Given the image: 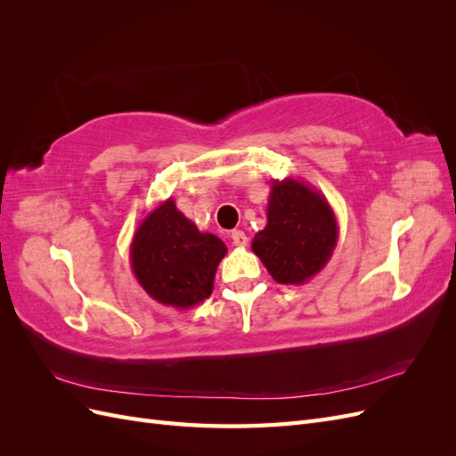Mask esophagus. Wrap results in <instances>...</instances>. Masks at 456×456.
Returning <instances> with one entry per match:
<instances>
[{"instance_id":"34e87169","label":"esophagus","mask_w":456,"mask_h":456,"mask_svg":"<svg viewBox=\"0 0 456 456\" xmlns=\"http://www.w3.org/2000/svg\"><path fill=\"white\" fill-rule=\"evenodd\" d=\"M230 238H232V243L236 245V247H245L247 241H249V240H247L243 230H233V232L230 233Z\"/></svg>"}]
</instances>
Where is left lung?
<instances>
[{
	"label": "left lung",
	"mask_w": 456,
	"mask_h": 456,
	"mask_svg": "<svg viewBox=\"0 0 456 456\" xmlns=\"http://www.w3.org/2000/svg\"><path fill=\"white\" fill-rule=\"evenodd\" d=\"M266 218L251 249L275 281L302 285L323 270L338 240L337 216L323 194L298 178L272 181Z\"/></svg>",
	"instance_id": "left-lung-1"
}]
</instances>
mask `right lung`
Listing matches in <instances>:
<instances>
[{"instance_id": "1", "label": "right lung", "mask_w": 456, "mask_h": 456, "mask_svg": "<svg viewBox=\"0 0 456 456\" xmlns=\"http://www.w3.org/2000/svg\"><path fill=\"white\" fill-rule=\"evenodd\" d=\"M224 241L161 201L136 228L131 241V268L136 281L159 305L194 308L213 293L215 273L226 255Z\"/></svg>"}]
</instances>
